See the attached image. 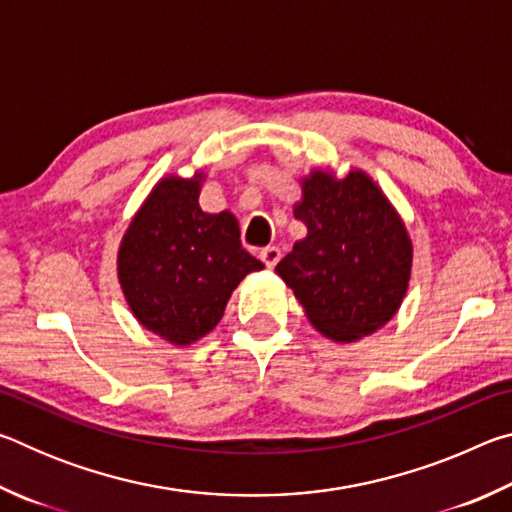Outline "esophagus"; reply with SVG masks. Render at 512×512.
Wrapping results in <instances>:
<instances>
[{
	"label": "esophagus",
	"instance_id": "1",
	"mask_svg": "<svg viewBox=\"0 0 512 512\" xmlns=\"http://www.w3.org/2000/svg\"><path fill=\"white\" fill-rule=\"evenodd\" d=\"M259 257H262V262H264L268 268H275V264L280 262L282 253H280V248H277V246H266V248L259 250Z\"/></svg>",
	"mask_w": 512,
	"mask_h": 512
}]
</instances>
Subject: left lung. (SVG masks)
Masks as SVG:
<instances>
[{"label": "left lung", "mask_w": 512, "mask_h": 512, "mask_svg": "<svg viewBox=\"0 0 512 512\" xmlns=\"http://www.w3.org/2000/svg\"><path fill=\"white\" fill-rule=\"evenodd\" d=\"M296 219L307 237L275 266L318 332L357 341L395 316L411 275V241L391 203L361 171H314Z\"/></svg>", "instance_id": "1"}]
</instances>
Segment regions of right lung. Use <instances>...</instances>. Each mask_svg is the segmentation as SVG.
<instances>
[{"mask_svg":"<svg viewBox=\"0 0 512 512\" xmlns=\"http://www.w3.org/2000/svg\"><path fill=\"white\" fill-rule=\"evenodd\" d=\"M262 268L241 246L235 216L201 210L198 180H162L119 248V282L135 318L176 345L210 332L237 284Z\"/></svg>","mask_w":512,"mask_h":512,"instance_id":"right-lung-1","label":"right lung"}]
</instances>
